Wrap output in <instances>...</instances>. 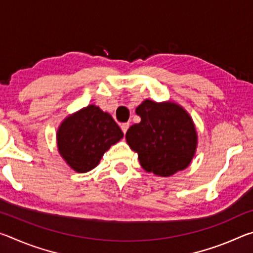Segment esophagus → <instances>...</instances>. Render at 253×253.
<instances>
[{
    "label": "esophagus",
    "mask_w": 253,
    "mask_h": 253,
    "mask_svg": "<svg viewBox=\"0 0 253 253\" xmlns=\"http://www.w3.org/2000/svg\"><path fill=\"white\" fill-rule=\"evenodd\" d=\"M129 126H130L129 123H124V124H122L121 128H122V130H123L124 134H126V131H127L128 128H129Z\"/></svg>",
    "instance_id": "esophagus-1"
}]
</instances>
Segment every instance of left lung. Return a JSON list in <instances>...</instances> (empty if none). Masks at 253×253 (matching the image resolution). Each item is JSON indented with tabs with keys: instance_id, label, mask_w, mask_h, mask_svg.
I'll list each match as a JSON object with an SVG mask.
<instances>
[{
	"instance_id": "obj_1",
	"label": "left lung",
	"mask_w": 253,
	"mask_h": 253,
	"mask_svg": "<svg viewBox=\"0 0 253 253\" xmlns=\"http://www.w3.org/2000/svg\"><path fill=\"white\" fill-rule=\"evenodd\" d=\"M140 123L129 127L126 142L138 154L140 166L169 177L191 164L198 147V132L190 114L174 101L146 99L136 108Z\"/></svg>"
}]
</instances>
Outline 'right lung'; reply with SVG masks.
I'll use <instances>...</instances> for the list:
<instances>
[{
	"label": "right lung",
	"mask_w": 253,
	"mask_h": 253,
	"mask_svg": "<svg viewBox=\"0 0 253 253\" xmlns=\"http://www.w3.org/2000/svg\"><path fill=\"white\" fill-rule=\"evenodd\" d=\"M124 137L108 113L96 105L69 115L57 130L58 152L77 173H85L99 164L110 146Z\"/></svg>",
	"instance_id": "right-lung-1"
}]
</instances>
